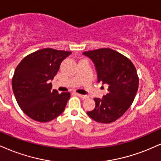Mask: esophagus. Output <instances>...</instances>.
Segmentation results:
<instances>
[{
	"label": "esophagus",
	"instance_id": "obj_1",
	"mask_svg": "<svg viewBox=\"0 0 161 161\" xmlns=\"http://www.w3.org/2000/svg\"><path fill=\"white\" fill-rule=\"evenodd\" d=\"M76 95H78L79 97L82 98V99H88V95H83V94H76Z\"/></svg>",
	"mask_w": 161,
	"mask_h": 161
}]
</instances>
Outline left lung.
I'll list each match as a JSON object with an SVG mask.
<instances>
[{
    "label": "left lung",
    "instance_id": "left-lung-1",
    "mask_svg": "<svg viewBox=\"0 0 161 161\" xmlns=\"http://www.w3.org/2000/svg\"><path fill=\"white\" fill-rule=\"evenodd\" d=\"M83 55L95 65L98 82L109 86V92L102 99L94 98L95 109L87 114L99 123L113 122L125 114L136 97L139 87L136 67L127 57L109 48L85 52Z\"/></svg>",
    "mask_w": 161,
    "mask_h": 161
}]
</instances>
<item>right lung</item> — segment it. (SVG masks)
<instances>
[{
    "label": "right lung",
    "mask_w": 161,
    "mask_h": 161,
    "mask_svg": "<svg viewBox=\"0 0 161 161\" xmlns=\"http://www.w3.org/2000/svg\"><path fill=\"white\" fill-rule=\"evenodd\" d=\"M71 53L46 48L27 55L15 68L12 79L15 97L24 113L34 121H50L64 110L70 94L52 90L50 80Z\"/></svg>",
    "instance_id": "obj_1"
}]
</instances>
